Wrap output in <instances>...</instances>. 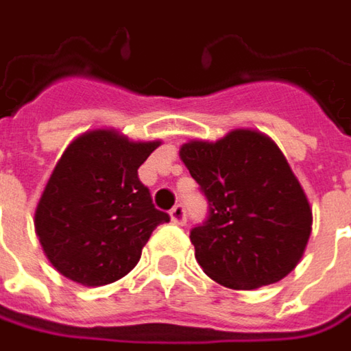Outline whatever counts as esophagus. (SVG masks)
I'll use <instances>...</instances> for the list:
<instances>
[{"label":"esophagus","mask_w":351,"mask_h":351,"mask_svg":"<svg viewBox=\"0 0 351 351\" xmlns=\"http://www.w3.org/2000/svg\"><path fill=\"white\" fill-rule=\"evenodd\" d=\"M171 220L175 221L176 226H182L186 221V208L182 204H176L173 210H171Z\"/></svg>","instance_id":"1"}]
</instances>
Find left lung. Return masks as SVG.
<instances>
[{
    "mask_svg": "<svg viewBox=\"0 0 351 351\" xmlns=\"http://www.w3.org/2000/svg\"><path fill=\"white\" fill-rule=\"evenodd\" d=\"M180 159L208 200L206 220L191 230L206 275L237 291L287 277L308 243L313 210L279 147L236 130L216 143H184Z\"/></svg>",
    "mask_w": 351,
    "mask_h": 351,
    "instance_id": "obj_1",
    "label": "left lung"
}]
</instances>
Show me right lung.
Segmentation results:
<instances>
[{"label":"right lung","mask_w":351,"mask_h":351,"mask_svg":"<svg viewBox=\"0 0 351 351\" xmlns=\"http://www.w3.org/2000/svg\"><path fill=\"white\" fill-rule=\"evenodd\" d=\"M159 145L96 130L66 147L35 212L38 241L58 273L101 287L137 265L153 230L171 220L137 175Z\"/></svg>","instance_id":"right-lung-1"}]
</instances>
